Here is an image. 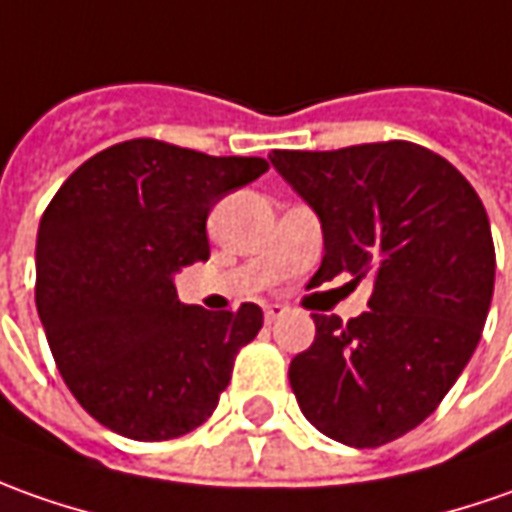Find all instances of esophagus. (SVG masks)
<instances>
[{
	"label": "esophagus",
	"instance_id": "34e87169",
	"mask_svg": "<svg viewBox=\"0 0 512 512\" xmlns=\"http://www.w3.org/2000/svg\"><path fill=\"white\" fill-rule=\"evenodd\" d=\"M287 312L290 310H287L284 304H267V307H264V321H267V324H276V321H281Z\"/></svg>",
	"mask_w": 512,
	"mask_h": 512
}]
</instances>
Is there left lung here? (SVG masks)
Wrapping results in <instances>:
<instances>
[{
	"instance_id": "8db88e82",
	"label": "left lung",
	"mask_w": 512,
	"mask_h": 512,
	"mask_svg": "<svg viewBox=\"0 0 512 512\" xmlns=\"http://www.w3.org/2000/svg\"><path fill=\"white\" fill-rule=\"evenodd\" d=\"M270 163L321 219L312 284L372 281L369 312L312 315L293 394L329 440L386 445L440 406L482 338L496 279L485 205L445 157L408 140L276 149Z\"/></svg>"
}]
</instances>
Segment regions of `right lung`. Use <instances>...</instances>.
<instances>
[{"instance_id":"add662e5","label":"right lung","mask_w":512,"mask_h":512,"mask_svg":"<svg viewBox=\"0 0 512 512\" xmlns=\"http://www.w3.org/2000/svg\"><path fill=\"white\" fill-rule=\"evenodd\" d=\"M267 168L137 137L89 157L50 200L36 310L67 389L109 431L163 442L214 414L262 310L183 304L174 273L211 256V208Z\"/></svg>"}]
</instances>
